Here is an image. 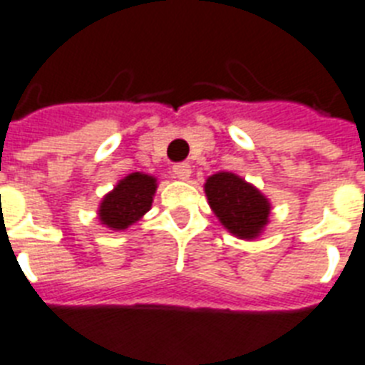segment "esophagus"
Here are the masks:
<instances>
[{
    "instance_id": "esophagus-1",
    "label": "esophagus",
    "mask_w": 365,
    "mask_h": 365,
    "mask_svg": "<svg viewBox=\"0 0 365 365\" xmlns=\"http://www.w3.org/2000/svg\"><path fill=\"white\" fill-rule=\"evenodd\" d=\"M173 174L178 180H187L191 176V167H189V163H176L173 167Z\"/></svg>"
}]
</instances>
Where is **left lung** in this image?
Returning <instances> with one entry per match:
<instances>
[{
	"mask_svg": "<svg viewBox=\"0 0 365 365\" xmlns=\"http://www.w3.org/2000/svg\"><path fill=\"white\" fill-rule=\"evenodd\" d=\"M206 197L220 225L240 240H254L269 222L271 204L258 189L232 173L206 180Z\"/></svg>",
	"mask_w": 365,
	"mask_h": 365,
	"instance_id": "left-lung-1",
	"label": "left lung"
}]
</instances>
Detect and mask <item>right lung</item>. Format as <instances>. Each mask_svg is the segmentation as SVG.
<instances>
[{
	"mask_svg": "<svg viewBox=\"0 0 365 365\" xmlns=\"http://www.w3.org/2000/svg\"><path fill=\"white\" fill-rule=\"evenodd\" d=\"M158 180L143 173H133L116 183L103 197L98 219L111 230H125L150 211Z\"/></svg>",
	"mask_w": 365,
	"mask_h": 365,
	"instance_id": "1",
	"label": "right lung"
}]
</instances>
